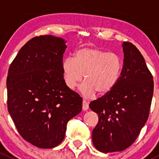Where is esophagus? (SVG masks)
Segmentation results:
<instances>
[{"label": "esophagus", "instance_id": "34e87169", "mask_svg": "<svg viewBox=\"0 0 159 159\" xmlns=\"http://www.w3.org/2000/svg\"><path fill=\"white\" fill-rule=\"evenodd\" d=\"M89 109V103L86 101H83L82 102V110L83 111H87Z\"/></svg>", "mask_w": 159, "mask_h": 159}]
</instances>
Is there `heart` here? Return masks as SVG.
<instances>
[{
  "instance_id": "1",
  "label": "heart",
  "mask_w": 159,
  "mask_h": 159,
  "mask_svg": "<svg viewBox=\"0 0 159 159\" xmlns=\"http://www.w3.org/2000/svg\"><path fill=\"white\" fill-rule=\"evenodd\" d=\"M123 62L114 53L95 48H81L75 52L73 59L68 57L62 62V71L67 87L74 89L83 80L85 82L80 90L85 98L96 93L106 95L119 81Z\"/></svg>"
}]
</instances>
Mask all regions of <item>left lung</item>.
Here are the masks:
<instances>
[{
	"instance_id": "obj_1",
	"label": "left lung",
	"mask_w": 159,
	"mask_h": 159,
	"mask_svg": "<svg viewBox=\"0 0 159 159\" xmlns=\"http://www.w3.org/2000/svg\"><path fill=\"white\" fill-rule=\"evenodd\" d=\"M122 47L124 65L118 84L89 105L98 115L93 144L104 153L121 152L134 143L148 120L153 95V77L143 56L131 43L123 42Z\"/></svg>"
}]
</instances>
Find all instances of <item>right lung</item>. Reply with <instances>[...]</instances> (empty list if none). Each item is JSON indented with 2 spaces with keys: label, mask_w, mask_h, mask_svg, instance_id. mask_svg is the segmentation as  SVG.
<instances>
[{
  "label": "right lung",
  "mask_w": 159,
  "mask_h": 159,
  "mask_svg": "<svg viewBox=\"0 0 159 159\" xmlns=\"http://www.w3.org/2000/svg\"><path fill=\"white\" fill-rule=\"evenodd\" d=\"M65 44L52 35L32 38L20 49L7 74L11 117L22 138L41 148L58 145L68 121L82 109V98L65 83Z\"/></svg>",
  "instance_id": "right-lung-1"
}]
</instances>
